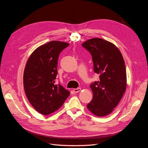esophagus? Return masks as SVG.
Returning a JSON list of instances; mask_svg holds the SVG:
<instances>
[{"mask_svg": "<svg viewBox=\"0 0 148 148\" xmlns=\"http://www.w3.org/2000/svg\"><path fill=\"white\" fill-rule=\"evenodd\" d=\"M80 91H81V88H75V89H73V91H74L75 93H77V92H79Z\"/></svg>", "mask_w": 148, "mask_h": 148, "instance_id": "1", "label": "esophagus"}]
</instances>
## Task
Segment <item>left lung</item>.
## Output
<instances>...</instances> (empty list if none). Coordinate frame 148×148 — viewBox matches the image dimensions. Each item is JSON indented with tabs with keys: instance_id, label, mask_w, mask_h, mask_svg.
I'll return each instance as SVG.
<instances>
[{
	"instance_id": "obj_1",
	"label": "left lung",
	"mask_w": 148,
	"mask_h": 148,
	"mask_svg": "<svg viewBox=\"0 0 148 148\" xmlns=\"http://www.w3.org/2000/svg\"><path fill=\"white\" fill-rule=\"evenodd\" d=\"M92 56L94 71L99 80L90 85L93 92L88 110L98 117L114 110L127 88L125 62L119 49L114 44L101 38H92L82 44Z\"/></svg>"
}]
</instances>
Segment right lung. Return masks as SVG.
<instances>
[{
	"label": "right lung",
	"mask_w": 148,
	"mask_h": 148,
	"mask_svg": "<svg viewBox=\"0 0 148 148\" xmlns=\"http://www.w3.org/2000/svg\"><path fill=\"white\" fill-rule=\"evenodd\" d=\"M69 43L52 41L39 46L31 53L23 74L25 94L38 112L49 115L63 105L70 92L55 83L60 53Z\"/></svg>",
	"instance_id": "1"
}]
</instances>
